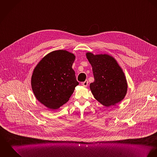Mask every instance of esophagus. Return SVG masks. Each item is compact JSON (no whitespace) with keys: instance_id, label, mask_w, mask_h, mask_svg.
Instances as JSON below:
<instances>
[{"instance_id":"1","label":"esophagus","mask_w":157,"mask_h":157,"mask_svg":"<svg viewBox=\"0 0 157 157\" xmlns=\"http://www.w3.org/2000/svg\"><path fill=\"white\" fill-rule=\"evenodd\" d=\"M88 80H86L85 82H82V85L83 86H85V87H86V86H88Z\"/></svg>"}]
</instances>
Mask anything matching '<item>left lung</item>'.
I'll use <instances>...</instances> for the list:
<instances>
[{"instance_id": "1", "label": "left lung", "mask_w": 157, "mask_h": 157, "mask_svg": "<svg viewBox=\"0 0 157 157\" xmlns=\"http://www.w3.org/2000/svg\"><path fill=\"white\" fill-rule=\"evenodd\" d=\"M92 67L94 82L90 89L100 103L106 106L115 105L125 97L128 85L124 74L116 60L106 54H86Z\"/></svg>"}]
</instances>
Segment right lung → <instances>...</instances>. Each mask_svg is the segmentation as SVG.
<instances>
[{
	"label": "right lung",
	"mask_w": 157,
	"mask_h": 157,
	"mask_svg": "<svg viewBox=\"0 0 157 157\" xmlns=\"http://www.w3.org/2000/svg\"><path fill=\"white\" fill-rule=\"evenodd\" d=\"M75 57L67 51H54L35 67L32 89L37 99L47 108L53 110L63 105L78 85L72 68Z\"/></svg>",
	"instance_id": "1"
}]
</instances>
